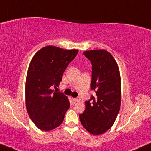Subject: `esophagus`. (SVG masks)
Instances as JSON below:
<instances>
[{"label":"esophagus","mask_w":151,"mask_h":151,"mask_svg":"<svg viewBox=\"0 0 151 151\" xmlns=\"http://www.w3.org/2000/svg\"><path fill=\"white\" fill-rule=\"evenodd\" d=\"M72 100H73V102H78L80 101V99L79 98H72Z\"/></svg>","instance_id":"obj_1"}]
</instances>
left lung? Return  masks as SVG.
<instances>
[{"mask_svg":"<svg viewBox=\"0 0 151 151\" xmlns=\"http://www.w3.org/2000/svg\"><path fill=\"white\" fill-rule=\"evenodd\" d=\"M84 55L91 63V88L96 96L86 101L85 110L79 117L88 133L98 135L112 127L120 109V74L115 58L104 49L86 51Z\"/></svg>","mask_w":151,"mask_h":151,"instance_id":"8db88e82","label":"left lung"}]
</instances>
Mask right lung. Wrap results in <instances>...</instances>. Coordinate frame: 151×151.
<instances>
[{
	"mask_svg": "<svg viewBox=\"0 0 151 151\" xmlns=\"http://www.w3.org/2000/svg\"><path fill=\"white\" fill-rule=\"evenodd\" d=\"M78 49H63L47 46L32 58L27 73L25 102L30 118L39 129L49 131L59 127L70 107L63 93L54 92L69 64L78 54Z\"/></svg>",
	"mask_w": 151,
	"mask_h": 151,
	"instance_id": "add662e5",
	"label": "right lung"
}]
</instances>
